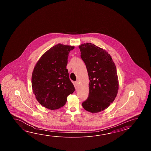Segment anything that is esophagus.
Segmentation results:
<instances>
[{
	"instance_id": "obj_1",
	"label": "esophagus",
	"mask_w": 151,
	"mask_h": 151,
	"mask_svg": "<svg viewBox=\"0 0 151 151\" xmlns=\"http://www.w3.org/2000/svg\"><path fill=\"white\" fill-rule=\"evenodd\" d=\"M78 85H79V81H76L75 82V86H76V87H77L78 86Z\"/></svg>"
}]
</instances>
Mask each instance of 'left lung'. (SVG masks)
Returning a JSON list of instances; mask_svg holds the SVG:
<instances>
[{
    "instance_id": "left-lung-1",
    "label": "left lung",
    "mask_w": 151,
    "mask_h": 151,
    "mask_svg": "<svg viewBox=\"0 0 151 151\" xmlns=\"http://www.w3.org/2000/svg\"><path fill=\"white\" fill-rule=\"evenodd\" d=\"M79 47L90 80L88 97L82 106L89 112H99L109 107L118 92L116 65L107 52L93 44L85 43Z\"/></svg>"
}]
</instances>
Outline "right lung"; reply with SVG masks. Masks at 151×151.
<instances>
[{"mask_svg":"<svg viewBox=\"0 0 151 151\" xmlns=\"http://www.w3.org/2000/svg\"><path fill=\"white\" fill-rule=\"evenodd\" d=\"M73 46L58 44L42 55L32 74V90L42 106L51 110L65 105L67 97L75 91L69 78L68 64Z\"/></svg>","mask_w":151,"mask_h":151,"instance_id":"1","label":"right lung"}]
</instances>
